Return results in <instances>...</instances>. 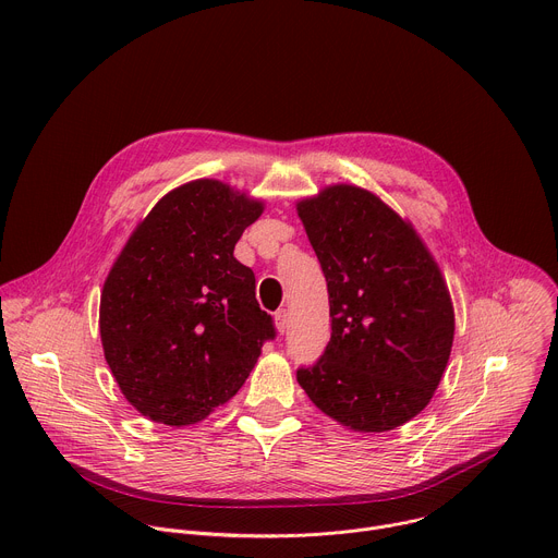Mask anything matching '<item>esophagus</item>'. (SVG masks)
<instances>
[{
  "mask_svg": "<svg viewBox=\"0 0 558 558\" xmlns=\"http://www.w3.org/2000/svg\"><path fill=\"white\" fill-rule=\"evenodd\" d=\"M274 320H276V329H278L280 333H284V331H287V327H289V313H287V308L276 311Z\"/></svg>",
  "mask_w": 558,
  "mask_h": 558,
  "instance_id": "34e87169",
  "label": "esophagus"
}]
</instances>
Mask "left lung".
I'll use <instances>...</instances> for the list:
<instances>
[{
  "label": "left lung",
  "mask_w": 558,
  "mask_h": 558,
  "mask_svg": "<svg viewBox=\"0 0 558 558\" xmlns=\"http://www.w3.org/2000/svg\"><path fill=\"white\" fill-rule=\"evenodd\" d=\"M329 289L331 340L298 368L308 400L357 433H386L422 413L446 371L454 311L411 222L375 194L333 185L298 203Z\"/></svg>",
  "instance_id": "8db88e82"
}]
</instances>
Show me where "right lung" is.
I'll return each instance as SVG.
<instances>
[{"instance_id": "add662e5", "label": "right lung", "mask_w": 558, "mask_h": 558, "mask_svg": "<svg viewBox=\"0 0 558 558\" xmlns=\"http://www.w3.org/2000/svg\"><path fill=\"white\" fill-rule=\"evenodd\" d=\"M263 203L211 179L158 201L112 265L99 308L106 362L145 417L190 426L229 402L276 338L256 276L233 258Z\"/></svg>"}]
</instances>
